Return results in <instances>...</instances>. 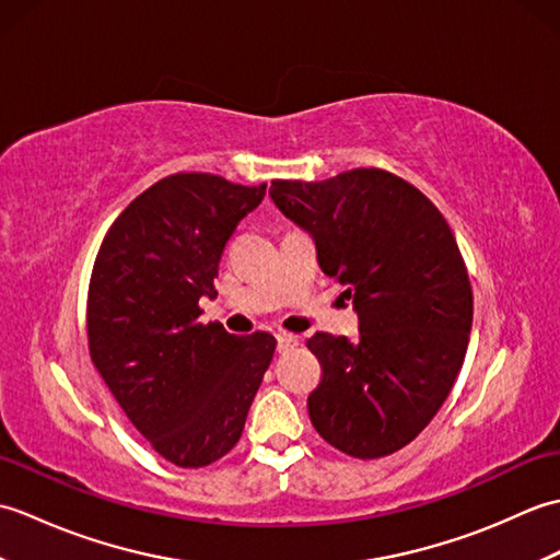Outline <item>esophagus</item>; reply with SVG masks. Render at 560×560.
<instances>
[{
    "instance_id": "esophagus-1",
    "label": "esophagus",
    "mask_w": 560,
    "mask_h": 560,
    "mask_svg": "<svg viewBox=\"0 0 560 560\" xmlns=\"http://www.w3.org/2000/svg\"><path fill=\"white\" fill-rule=\"evenodd\" d=\"M295 347H299V337H295V335H289V331H281V335H277L279 353H289Z\"/></svg>"
}]
</instances>
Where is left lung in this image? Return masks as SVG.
Returning a JSON list of instances; mask_svg holds the SVG:
<instances>
[{"label": "left lung", "instance_id": "left-lung-1", "mask_svg": "<svg viewBox=\"0 0 560 560\" xmlns=\"http://www.w3.org/2000/svg\"><path fill=\"white\" fill-rule=\"evenodd\" d=\"M269 195L359 313V341L307 339L323 365L315 431L349 457H387L431 423L467 353L474 295L455 235L421 189L380 168L271 180Z\"/></svg>", "mask_w": 560, "mask_h": 560}]
</instances>
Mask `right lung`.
<instances>
[{
	"instance_id": "right-lung-1",
	"label": "right lung",
	"mask_w": 560,
	"mask_h": 560,
	"mask_svg": "<svg viewBox=\"0 0 560 560\" xmlns=\"http://www.w3.org/2000/svg\"><path fill=\"white\" fill-rule=\"evenodd\" d=\"M267 185L175 173L105 233L86 303L89 353L127 419L161 457L207 467L235 447L277 339L199 323L225 243Z\"/></svg>"
}]
</instances>
